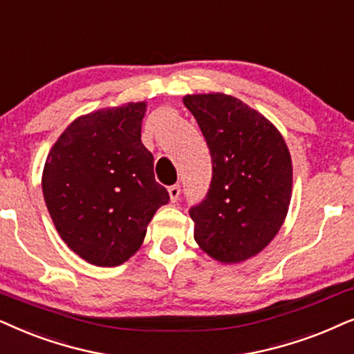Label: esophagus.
<instances>
[{
  "label": "esophagus",
  "instance_id": "1",
  "mask_svg": "<svg viewBox=\"0 0 354 354\" xmlns=\"http://www.w3.org/2000/svg\"><path fill=\"white\" fill-rule=\"evenodd\" d=\"M169 195H171V200L172 201H177L178 196H180V185H178V183H176V185L169 187Z\"/></svg>",
  "mask_w": 354,
  "mask_h": 354
}]
</instances>
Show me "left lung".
<instances>
[{
	"mask_svg": "<svg viewBox=\"0 0 354 354\" xmlns=\"http://www.w3.org/2000/svg\"><path fill=\"white\" fill-rule=\"evenodd\" d=\"M211 154L205 198L188 213L194 237L224 263L244 261L265 249L286 218L292 188L291 156L263 115L224 94L185 95Z\"/></svg>",
	"mask_w": 354,
	"mask_h": 354,
	"instance_id": "obj_1",
	"label": "left lung"
}]
</instances>
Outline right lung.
Returning <instances> with one entry per match:
<instances>
[{
	"label": "right lung",
	"mask_w": 354,
	"mask_h": 354,
	"mask_svg": "<svg viewBox=\"0 0 354 354\" xmlns=\"http://www.w3.org/2000/svg\"><path fill=\"white\" fill-rule=\"evenodd\" d=\"M145 110L138 102L77 118L45 162L42 190L55 227L71 250L99 267L130 259L169 201L141 143Z\"/></svg>",
	"instance_id": "add662e5"
}]
</instances>
